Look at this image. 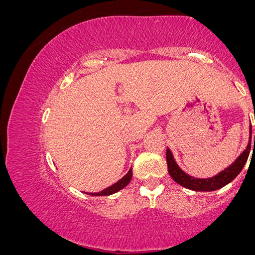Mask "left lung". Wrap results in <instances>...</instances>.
<instances>
[{"label": "left lung", "instance_id": "8db88e82", "mask_svg": "<svg viewBox=\"0 0 255 255\" xmlns=\"http://www.w3.org/2000/svg\"><path fill=\"white\" fill-rule=\"evenodd\" d=\"M250 135L252 136V128H250ZM251 136H250V142L249 145L246 146V149L244 150L242 155L237 158L230 166L225 168L222 172H220L217 175H215L213 178L208 179H198L194 177H191L187 173H185L180 167L178 166V164L175 163V160L172 156V152L170 149H166V162H167V170L168 173L172 177V179L175 182H178L179 185H181L182 187L192 189V191L196 192H211L216 191L224 187L225 185H228L229 182H231L240 173V171L243 170L244 165L246 164L247 158H249L250 150H251ZM254 144H255V135H254Z\"/></svg>", "mask_w": 255, "mask_h": 255}]
</instances>
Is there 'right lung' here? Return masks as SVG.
<instances>
[{"label": "right lung", "mask_w": 255, "mask_h": 255, "mask_svg": "<svg viewBox=\"0 0 255 255\" xmlns=\"http://www.w3.org/2000/svg\"><path fill=\"white\" fill-rule=\"evenodd\" d=\"M132 177V171L131 168L130 170L128 171V173L125 175V177H123L120 179L119 181L116 182V184L110 186V187H107L105 189H103L102 192L99 193H90V195H93V196H106V195H111V194H114V193L119 192L120 189H123L126 187V186L130 182V179ZM85 194H88V193H85Z\"/></svg>", "instance_id": "obj_1"}]
</instances>
